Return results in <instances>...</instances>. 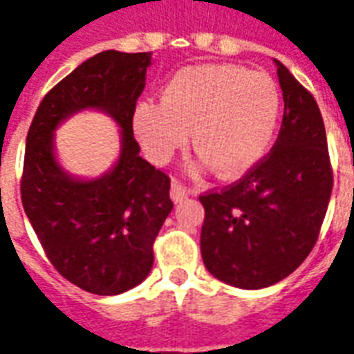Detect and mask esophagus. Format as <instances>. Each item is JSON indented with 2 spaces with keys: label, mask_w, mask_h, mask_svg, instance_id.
Segmentation results:
<instances>
[{
  "label": "esophagus",
  "mask_w": 354,
  "mask_h": 354,
  "mask_svg": "<svg viewBox=\"0 0 354 354\" xmlns=\"http://www.w3.org/2000/svg\"><path fill=\"white\" fill-rule=\"evenodd\" d=\"M189 192L185 189L184 185L178 184V182H172V187H170V199L174 203H182L184 199H187Z\"/></svg>",
  "instance_id": "34e87169"
}]
</instances>
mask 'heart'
<instances>
[{
	"label": "heart",
	"instance_id": "obj_1",
	"mask_svg": "<svg viewBox=\"0 0 354 354\" xmlns=\"http://www.w3.org/2000/svg\"><path fill=\"white\" fill-rule=\"evenodd\" d=\"M281 117V91L266 72L237 64H195L178 70L161 104L140 102L132 129L153 162H167L192 142L199 157L193 172L216 169L237 178L266 157Z\"/></svg>",
	"mask_w": 354,
	"mask_h": 354
}]
</instances>
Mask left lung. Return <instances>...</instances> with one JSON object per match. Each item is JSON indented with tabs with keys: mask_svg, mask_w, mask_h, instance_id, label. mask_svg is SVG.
<instances>
[{
	"mask_svg": "<svg viewBox=\"0 0 354 354\" xmlns=\"http://www.w3.org/2000/svg\"><path fill=\"white\" fill-rule=\"evenodd\" d=\"M284 117L271 153L243 180L201 195V254L218 281L271 286L304 263L332 195L326 131L317 102L279 60Z\"/></svg>",
	"mask_w": 354,
	"mask_h": 354,
	"instance_id": "1",
	"label": "left lung"
}]
</instances>
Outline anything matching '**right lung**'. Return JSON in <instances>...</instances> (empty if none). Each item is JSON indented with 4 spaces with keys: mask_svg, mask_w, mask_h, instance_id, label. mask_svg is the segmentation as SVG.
<instances>
[{
    "mask_svg": "<svg viewBox=\"0 0 354 354\" xmlns=\"http://www.w3.org/2000/svg\"><path fill=\"white\" fill-rule=\"evenodd\" d=\"M151 53L104 50L53 87L30 124L22 207L50 263L98 296L138 286L153 266V241L172 210L169 176L140 157L132 111L146 87ZM96 109L120 127V155L96 178L73 177L56 157L54 132Z\"/></svg>",
    "mask_w": 354,
    "mask_h": 354,
    "instance_id": "add662e5",
    "label": "right lung"
}]
</instances>
